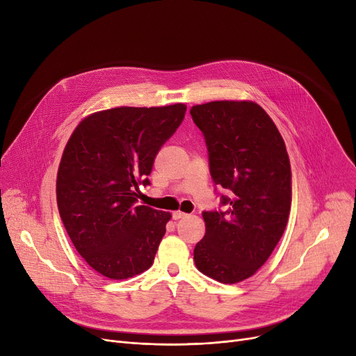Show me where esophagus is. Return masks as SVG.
<instances>
[{
  "label": "esophagus",
  "instance_id": "1",
  "mask_svg": "<svg viewBox=\"0 0 356 356\" xmlns=\"http://www.w3.org/2000/svg\"><path fill=\"white\" fill-rule=\"evenodd\" d=\"M189 215L188 213H184V212H181V211H175L173 212V219H183V218H188Z\"/></svg>",
  "mask_w": 356,
  "mask_h": 356
}]
</instances>
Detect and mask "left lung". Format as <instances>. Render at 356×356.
Segmentation results:
<instances>
[{"label":"left lung","instance_id":"left-lung-1","mask_svg":"<svg viewBox=\"0 0 356 356\" xmlns=\"http://www.w3.org/2000/svg\"><path fill=\"white\" fill-rule=\"evenodd\" d=\"M209 152L211 175L229 192L225 212H203L207 234L193 258L200 273L235 284L264 266L282 239L291 207L284 140L252 101H212L191 108Z\"/></svg>","mask_w":356,"mask_h":356}]
</instances>
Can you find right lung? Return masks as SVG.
Instances as JSON below:
<instances>
[{"instance_id": "right-lung-1", "label": "right lung", "mask_w": 356, "mask_h": 356, "mask_svg": "<svg viewBox=\"0 0 356 356\" xmlns=\"http://www.w3.org/2000/svg\"><path fill=\"white\" fill-rule=\"evenodd\" d=\"M186 105L118 106L93 112L73 129L60 159L56 196L74 248L90 268L125 280L152 267L170 212L138 204L160 147Z\"/></svg>"}]
</instances>
